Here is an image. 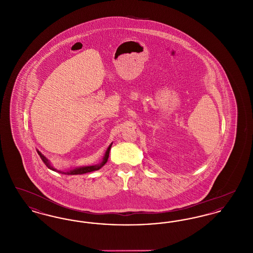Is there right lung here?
<instances>
[{
  "instance_id": "obj_1",
  "label": "right lung",
  "mask_w": 253,
  "mask_h": 253,
  "mask_svg": "<svg viewBox=\"0 0 253 253\" xmlns=\"http://www.w3.org/2000/svg\"><path fill=\"white\" fill-rule=\"evenodd\" d=\"M112 144H113V143H111V144L109 145V147L107 148V151H106V153H105V155H104V157H103V159H102L101 163H99V164H97V165H94V166H85V167H80V168L73 169L67 170V171L59 170V169L54 168V167L50 164V162H49L48 159H47L46 157H44V156H43L40 151H38V150H37V152H38V154H39L40 157L42 158V160L43 161V163H44V164H45V165H46L50 169H52V170L58 171V172H60V173H62V174H68V175H69V174H84V173H86V172H90V171L97 170V169H99L101 168L102 166H104V164H105V163L107 162V160H108L109 153H110V150H111Z\"/></svg>"
}]
</instances>
